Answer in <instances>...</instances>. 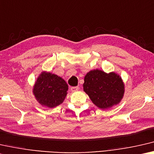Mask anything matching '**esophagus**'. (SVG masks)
Wrapping results in <instances>:
<instances>
[{"instance_id": "obj_1", "label": "esophagus", "mask_w": 154, "mask_h": 154, "mask_svg": "<svg viewBox=\"0 0 154 154\" xmlns=\"http://www.w3.org/2000/svg\"><path fill=\"white\" fill-rule=\"evenodd\" d=\"M71 91L72 92H75V91H77L79 89V87H71Z\"/></svg>"}]
</instances>
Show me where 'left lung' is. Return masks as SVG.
<instances>
[{"instance_id":"1","label":"left lung","mask_w":154,"mask_h":154,"mask_svg":"<svg viewBox=\"0 0 154 154\" xmlns=\"http://www.w3.org/2000/svg\"><path fill=\"white\" fill-rule=\"evenodd\" d=\"M84 81L83 90L100 109L117 105L123 99L125 85L122 77L115 72L107 74L97 69L91 70L85 76Z\"/></svg>"}]
</instances>
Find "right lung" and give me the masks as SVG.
Masks as SVG:
<instances>
[{"mask_svg":"<svg viewBox=\"0 0 154 154\" xmlns=\"http://www.w3.org/2000/svg\"><path fill=\"white\" fill-rule=\"evenodd\" d=\"M67 91L68 85L61 77L44 71L35 81L32 94L42 106L52 108L63 102Z\"/></svg>","mask_w":154,"mask_h":154,"instance_id":"add662e5","label":"right lung"}]
</instances>
